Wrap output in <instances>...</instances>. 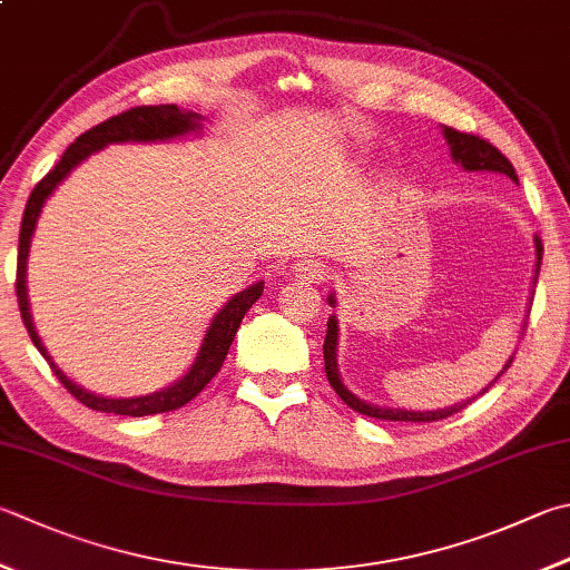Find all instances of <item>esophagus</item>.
<instances>
[{"mask_svg":"<svg viewBox=\"0 0 570 570\" xmlns=\"http://www.w3.org/2000/svg\"><path fill=\"white\" fill-rule=\"evenodd\" d=\"M293 275L299 277V281H307V283L325 281L327 265L322 263L320 257H299V261L293 263Z\"/></svg>","mask_w":570,"mask_h":570,"instance_id":"esophagus-1","label":"esophagus"}]
</instances>
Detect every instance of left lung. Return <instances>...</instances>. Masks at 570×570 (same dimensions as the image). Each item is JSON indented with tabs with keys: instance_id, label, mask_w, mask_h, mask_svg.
Listing matches in <instances>:
<instances>
[{
	"instance_id": "obj_1",
	"label": "left lung",
	"mask_w": 570,
	"mask_h": 570,
	"mask_svg": "<svg viewBox=\"0 0 570 570\" xmlns=\"http://www.w3.org/2000/svg\"><path fill=\"white\" fill-rule=\"evenodd\" d=\"M442 134L446 138L449 154H452V160L456 166L469 170V174H476V170L503 174V176H509L513 184H519V176H517V170H513L511 160L503 156L497 146H491L489 141H484V138H479L474 134L454 131V128H449V126H442ZM533 248H535V265H533V285L531 287H535V283H539V267H541V257H543V245L539 240V235L533 238ZM531 299H533V289H531ZM327 303H330V307L337 305L335 293L327 295ZM337 342H340L337 317L330 315L327 335H325V345H322V352H325V372H327V380L332 384V390H335L340 394V400L345 402L347 406H352L354 412L367 414V416H374V419H390V422H439V419L452 416V414L464 410L466 404L474 402L476 396L484 394L489 386L511 367V362H513V357H509V362L503 364V370L497 374V380H493L489 386H484V390H481L476 396H471V400H464V402L452 404V406H444V410H426V412H422V410H419V412H414V410H394V406H380V404L364 402V400H360L357 394H352L347 390L345 382H342V377H340V370H337Z\"/></svg>"
}]
</instances>
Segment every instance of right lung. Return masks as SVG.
<instances>
[{
	"mask_svg": "<svg viewBox=\"0 0 570 570\" xmlns=\"http://www.w3.org/2000/svg\"><path fill=\"white\" fill-rule=\"evenodd\" d=\"M203 131V116L178 109L176 104H160V106H138V109L124 111L109 121L94 126L91 131L81 134L77 141H73L59 164L53 166L49 174L39 180L37 188L31 190L27 200L24 216H21V228H19V255H17V299H19V313L24 320V327L29 332L35 347L41 352V357L49 362L51 372L57 374L59 382L67 386V390L77 396L81 404L89 406L96 412H109V414H124V416H148V414H160V412H174L178 406L188 404L193 396H196L203 386H206L213 377H216L218 370L223 367L225 354H228L235 332H238L245 313L257 303V297L263 295L265 283L257 281L248 285L240 293H235L228 303H225L216 317L210 320V325L203 335V342L198 347L196 360H193L190 367L186 370L184 377L170 382L168 386L151 394L141 396H104L83 390L81 384L69 380L67 374L59 370V364L51 360L47 352L45 342L37 335L35 320L29 313V295H27V261H29V248H31V235L37 230V220L41 216V208L51 198V193L59 188V184L67 178L73 168L83 164L91 154L101 151V148L111 144H156V141H174V138L188 136V134H200Z\"/></svg>",
	"mask_w": 570,
	"mask_h": 570,
	"instance_id": "obj_1",
	"label": "right lung"
}]
</instances>
